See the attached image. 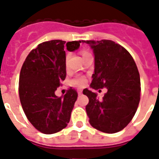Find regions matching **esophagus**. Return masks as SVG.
Instances as JSON below:
<instances>
[{
    "instance_id": "34e87169",
    "label": "esophagus",
    "mask_w": 159,
    "mask_h": 159,
    "mask_svg": "<svg viewBox=\"0 0 159 159\" xmlns=\"http://www.w3.org/2000/svg\"><path fill=\"white\" fill-rule=\"evenodd\" d=\"M82 92H83V91L81 90V89H79V90H78V93H79V94H81V93H82Z\"/></svg>"
}]
</instances>
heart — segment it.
Wrapping results in <instances>:
<instances>
[{"instance_id": "b5f03b06", "label": "heart", "mask_w": 159, "mask_h": 159, "mask_svg": "<svg viewBox=\"0 0 159 159\" xmlns=\"http://www.w3.org/2000/svg\"><path fill=\"white\" fill-rule=\"evenodd\" d=\"M87 54H89V53L88 51H84L83 52V55H87ZM70 83L72 85L77 86V87H83L84 85H85L86 79L83 76H76L75 78L71 80Z\"/></svg>"}]
</instances>
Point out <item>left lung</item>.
Segmentation results:
<instances>
[{
    "mask_svg": "<svg viewBox=\"0 0 159 159\" xmlns=\"http://www.w3.org/2000/svg\"><path fill=\"white\" fill-rule=\"evenodd\" d=\"M93 50L94 74L90 88H106L102 100L97 93L84 89L89 98L86 113L94 129L114 134L129 124L137 111L140 100V77L137 66L129 53L109 40H82Z\"/></svg>",
    "mask_w": 159,
    "mask_h": 159,
    "instance_id": "left-lung-1",
    "label": "left lung"
}]
</instances>
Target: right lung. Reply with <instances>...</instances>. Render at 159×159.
<instances>
[{"instance_id":"right-lung-1","label":"right lung","mask_w":159,"mask_h":159,"mask_svg":"<svg viewBox=\"0 0 159 159\" xmlns=\"http://www.w3.org/2000/svg\"><path fill=\"white\" fill-rule=\"evenodd\" d=\"M82 40L66 44L69 51L78 50ZM66 41L53 40L32 50L22 66L19 96L22 109L30 124L40 132L52 134L65 129L78 93L70 89L64 96L55 90L66 77Z\"/></svg>"}]
</instances>
